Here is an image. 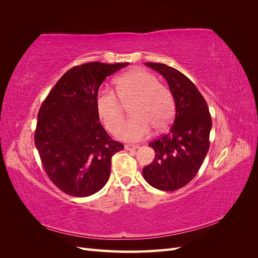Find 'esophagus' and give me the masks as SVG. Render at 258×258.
Masks as SVG:
<instances>
[{"label": "esophagus", "instance_id": "obj_1", "mask_svg": "<svg viewBox=\"0 0 258 258\" xmlns=\"http://www.w3.org/2000/svg\"><path fill=\"white\" fill-rule=\"evenodd\" d=\"M124 148H126L127 151H135V150H138L139 146H138V145H130V144H127V145H124Z\"/></svg>", "mask_w": 258, "mask_h": 258}]
</instances>
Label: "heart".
<instances>
[{"label": "heart", "mask_w": 258, "mask_h": 258, "mask_svg": "<svg viewBox=\"0 0 258 258\" xmlns=\"http://www.w3.org/2000/svg\"><path fill=\"white\" fill-rule=\"evenodd\" d=\"M115 93L100 91L96 97V110L105 128L116 134L124 118L123 107L129 102V120L121 127L118 137L127 142H138L148 137L152 127L165 129L172 120L175 111L173 96L156 76L143 70L131 71L114 81Z\"/></svg>", "instance_id": "1"}]
</instances>
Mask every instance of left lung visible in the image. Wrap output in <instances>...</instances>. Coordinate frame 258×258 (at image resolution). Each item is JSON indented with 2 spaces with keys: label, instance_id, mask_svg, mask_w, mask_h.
<instances>
[{
  "label": "left lung",
  "instance_id": "8db88e82",
  "mask_svg": "<svg viewBox=\"0 0 258 258\" xmlns=\"http://www.w3.org/2000/svg\"><path fill=\"white\" fill-rule=\"evenodd\" d=\"M145 66L168 82L175 118L165 135L148 144L154 148L155 158L143 168V176L155 188L173 191L198 173L210 147L212 119L205 98L188 77L163 63L146 62Z\"/></svg>",
  "mask_w": 258,
  "mask_h": 258
}]
</instances>
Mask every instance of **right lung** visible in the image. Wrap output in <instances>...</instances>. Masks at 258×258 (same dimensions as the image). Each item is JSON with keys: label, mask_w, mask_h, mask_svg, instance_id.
<instances>
[{"label": "right lung", "mask_w": 258, "mask_h": 258, "mask_svg": "<svg viewBox=\"0 0 258 258\" xmlns=\"http://www.w3.org/2000/svg\"><path fill=\"white\" fill-rule=\"evenodd\" d=\"M129 63L89 62L70 69L37 114L35 146L50 181L73 197H87L106 184L112 156L123 150L99 121L96 97L107 76Z\"/></svg>", "instance_id": "1"}]
</instances>
